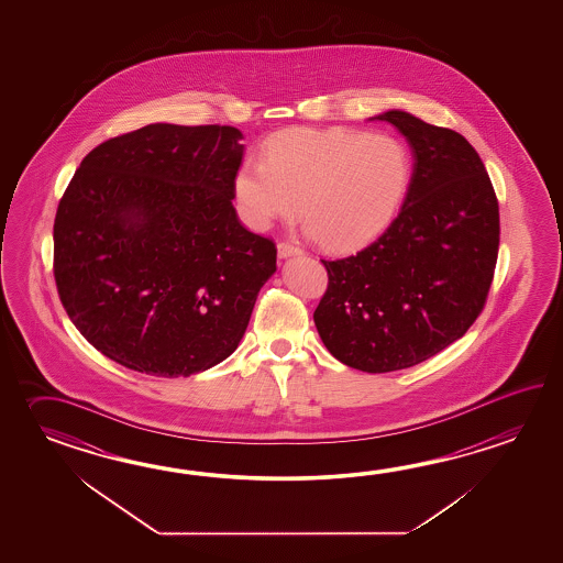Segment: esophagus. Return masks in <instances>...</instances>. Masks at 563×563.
Here are the masks:
<instances>
[{
    "mask_svg": "<svg viewBox=\"0 0 563 563\" xmlns=\"http://www.w3.org/2000/svg\"><path fill=\"white\" fill-rule=\"evenodd\" d=\"M277 253H279V257H294V255H301V247L298 245H294V243H289V241H282V243H277Z\"/></svg>",
    "mask_w": 563,
    "mask_h": 563,
    "instance_id": "34e87169",
    "label": "esophagus"
}]
</instances>
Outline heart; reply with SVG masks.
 Returning a JSON list of instances; mask_svg holds the SVG:
<instances>
[{
    "label": "heart",
    "mask_w": 563,
    "mask_h": 563,
    "mask_svg": "<svg viewBox=\"0 0 563 563\" xmlns=\"http://www.w3.org/2000/svg\"><path fill=\"white\" fill-rule=\"evenodd\" d=\"M412 156L393 134L354 129H291L245 161L235 177L240 213L272 228L298 213L330 252H354L390 225L407 199Z\"/></svg>",
    "instance_id": "heart-1"
}]
</instances>
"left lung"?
<instances>
[{
    "label": "left lung",
    "mask_w": 563,
    "mask_h": 563,
    "mask_svg": "<svg viewBox=\"0 0 563 563\" xmlns=\"http://www.w3.org/2000/svg\"><path fill=\"white\" fill-rule=\"evenodd\" d=\"M374 119L412 148L407 199L368 247L322 260L328 289L313 322L334 358L380 374L431 358L477 320L499 253V203L463 134L402 110Z\"/></svg>",
    "instance_id": "obj_1"
}]
</instances>
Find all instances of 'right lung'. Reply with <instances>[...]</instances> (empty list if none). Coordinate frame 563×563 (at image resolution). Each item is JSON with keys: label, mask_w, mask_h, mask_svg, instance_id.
<instances>
[{"label": "right lung", "mask_w": 563, "mask_h": 563, "mask_svg": "<svg viewBox=\"0 0 563 563\" xmlns=\"http://www.w3.org/2000/svg\"><path fill=\"white\" fill-rule=\"evenodd\" d=\"M233 126L156 122L92 148L62 195L54 277L92 346L177 378L228 358L276 272V243L241 225Z\"/></svg>", "instance_id": "1"}]
</instances>
